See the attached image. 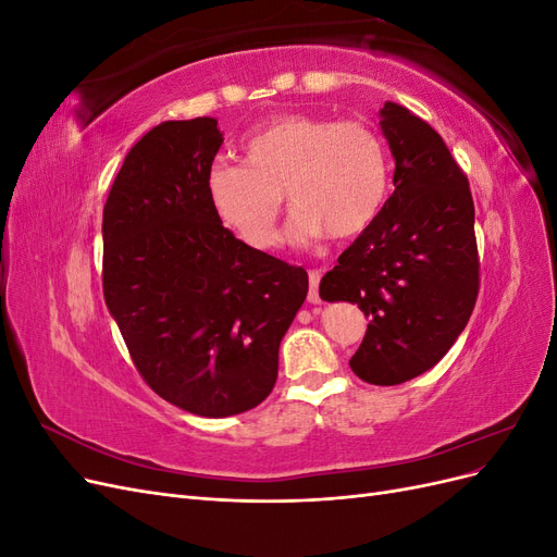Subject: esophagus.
I'll return each instance as SVG.
<instances>
[{
    "label": "esophagus",
    "mask_w": 557,
    "mask_h": 557,
    "mask_svg": "<svg viewBox=\"0 0 557 557\" xmlns=\"http://www.w3.org/2000/svg\"><path fill=\"white\" fill-rule=\"evenodd\" d=\"M318 285H320V272L318 269H313V272H309V301L311 305H320V301H323V297H320V293H318Z\"/></svg>",
    "instance_id": "obj_1"
}]
</instances>
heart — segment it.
Returning a JSON list of instances; mask_svg holds the SVG:
<instances>
[{
    "mask_svg": "<svg viewBox=\"0 0 557 557\" xmlns=\"http://www.w3.org/2000/svg\"><path fill=\"white\" fill-rule=\"evenodd\" d=\"M242 150L246 166L215 160L205 188L218 223L258 250L278 244L283 190L295 242L348 239L374 223L391 183L385 146L360 121L283 113L252 129Z\"/></svg>",
    "mask_w": 557,
    "mask_h": 557,
    "instance_id": "b5f03b06",
    "label": "heart"
}]
</instances>
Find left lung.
Masks as SVG:
<instances>
[{"label": "left lung", "mask_w": 557, "mask_h": 557, "mask_svg": "<svg viewBox=\"0 0 557 557\" xmlns=\"http://www.w3.org/2000/svg\"><path fill=\"white\" fill-rule=\"evenodd\" d=\"M381 129L395 193L320 281V297L350 301L369 318L352 372L397 385L432 369L465 330L479 295V250L469 181L440 134L395 102L381 109Z\"/></svg>", "instance_id": "8db88e82"}]
</instances>
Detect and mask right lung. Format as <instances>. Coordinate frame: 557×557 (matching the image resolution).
I'll use <instances>...</instances> for the list:
<instances>
[{"label": "right lung", "instance_id": "1", "mask_svg": "<svg viewBox=\"0 0 557 557\" xmlns=\"http://www.w3.org/2000/svg\"><path fill=\"white\" fill-rule=\"evenodd\" d=\"M215 117L166 121L132 146L104 205L102 285L134 367L174 407L225 418L258 407L309 274L218 223L207 172Z\"/></svg>", "mask_w": 557, "mask_h": 557}]
</instances>
